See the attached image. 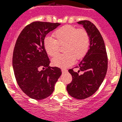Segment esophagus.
<instances>
[{
	"label": "esophagus",
	"instance_id": "1",
	"mask_svg": "<svg viewBox=\"0 0 122 122\" xmlns=\"http://www.w3.org/2000/svg\"><path fill=\"white\" fill-rule=\"evenodd\" d=\"M62 71L63 72V73H64V72H66V71H67V70H66V69H64V68H63V69H62Z\"/></svg>",
	"mask_w": 122,
	"mask_h": 122
}]
</instances>
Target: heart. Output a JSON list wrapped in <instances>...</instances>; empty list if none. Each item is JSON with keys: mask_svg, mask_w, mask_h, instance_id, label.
Segmentation results:
<instances>
[{"mask_svg": "<svg viewBox=\"0 0 122 122\" xmlns=\"http://www.w3.org/2000/svg\"><path fill=\"white\" fill-rule=\"evenodd\" d=\"M52 38H46L44 47L46 53L51 57L58 54L59 46H64L63 51L52 60L54 66L65 68L74 63L75 59L79 60L86 54L90 46V36L84 29H78L72 25H64L53 33Z\"/></svg>", "mask_w": 122, "mask_h": 122, "instance_id": "1", "label": "heart"}]
</instances>
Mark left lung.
<instances>
[{"mask_svg":"<svg viewBox=\"0 0 122 122\" xmlns=\"http://www.w3.org/2000/svg\"><path fill=\"white\" fill-rule=\"evenodd\" d=\"M77 23L82 25L89 33L90 49L76 67L78 71L68 70L73 79L66 90L72 97L83 100L94 94L103 82L107 70V56L103 37L95 25L87 20ZM79 71L83 73L79 75Z\"/></svg>","mask_w":122,"mask_h":122,"instance_id":"8db88e82","label":"left lung"}]
</instances>
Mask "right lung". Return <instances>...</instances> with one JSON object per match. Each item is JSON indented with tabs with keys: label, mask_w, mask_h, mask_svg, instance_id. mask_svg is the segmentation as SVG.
Returning <instances> with one entry per match:
<instances>
[{
	"label": "right lung",
	"mask_w": 122,
	"mask_h": 122,
	"mask_svg": "<svg viewBox=\"0 0 122 122\" xmlns=\"http://www.w3.org/2000/svg\"><path fill=\"white\" fill-rule=\"evenodd\" d=\"M59 23L35 21L24 27L17 39L13 54V68L18 86L25 94L34 100L46 98L52 93L62 71L49 66V59L44 47L46 35ZM43 70L40 71L39 68Z\"/></svg>",
	"instance_id": "obj_1"
}]
</instances>
